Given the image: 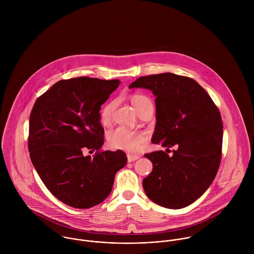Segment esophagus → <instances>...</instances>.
Listing matches in <instances>:
<instances>
[{
  "mask_svg": "<svg viewBox=\"0 0 254 254\" xmlns=\"http://www.w3.org/2000/svg\"><path fill=\"white\" fill-rule=\"evenodd\" d=\"M127 158H128V162H132V161H135L137 159L140 158V155H136V154H128L127 155Z\"/></svg>",
  "mask_w": 254,
  "mask_h": 254,
  "instance_id": "34e87169",
  "label": "esophagus"
}]
</instances>
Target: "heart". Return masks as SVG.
I'll return each instance as SVG.
<instances>
[{"label": "heart", "mask_w": 254, "mask_h": 254, "mask_svg": "<svg viewBox=\"0 0 254 254\" xmlns=\"http://www.w3.org/2000/svg\"><path fill=\"white\" fill-rule=\"evenodd\" d=\"M131 102L138 113L142 112L149 106H152L151 100L144 94L136 93L131 97ZM117 106V101L109 102L101 111V122L109 124L112 113ZM145 142V136L141 132L131 131L123 127H118L108 134V143L111 148L122 149L128 152L138 151Z\"/></svg>", "instance_id": "obj_1"}]
</instances>
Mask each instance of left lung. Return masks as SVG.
<instances>
[{"label":"left lung","instance_id":"8db88e82","mask_svg":"<svg viewBox=\"0 0 254 254\" xmlns=\"http://www.w3.org/2000/svg\"><path fill=\"white\" fill-rule=\"evenodd\" d=\"M129 88H145L156 97V124L151 142L163 150L145 153L153 165L143 180L147 197L172 209L199 198L217 174L223 123L207 92L193 79L173 73L142 76Z\"/></svg>","mask_w":254,"mask_h":254}]
</instances>
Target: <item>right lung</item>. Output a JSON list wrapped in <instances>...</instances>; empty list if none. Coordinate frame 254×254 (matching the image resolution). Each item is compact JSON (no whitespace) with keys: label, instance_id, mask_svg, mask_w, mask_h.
I'll use <instances>...</instances> for the list:
<instances>
[{"label":"right lung","instance_id":"obj_1","mask_svg":"<svg viewBox=\"0 0 254 254\" xmlns=\"http://www.w3.org/2000/svg\"><path fill=\"white\" fill-rule=\"evenodd\" d=\"M120 81L61 80L37 99L29 119L28 149L38 175L61 201L90 208L109 196L115 174L127 163L118 149L105 150L100 109ZM97 150L93 158L83 151Z\"/></svg>","mask_w":254,"mask_h":254}]
</instances>
